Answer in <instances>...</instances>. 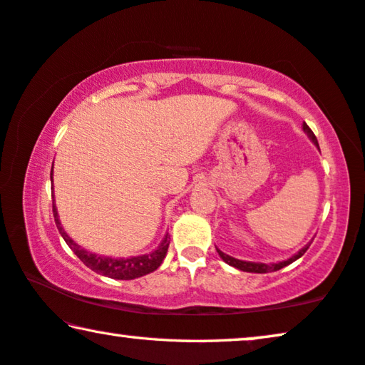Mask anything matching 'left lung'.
<instances>
[{
    "mask_svg": "<svg viewBox=\"0 0 365 365\" xmlns=\"http://www.w3.org/2000/svg\"><path fill=\"white\" fill-rule=\"evenodd\" d=\"M303 130H304V134L308 135L309 139H312V143L317 145V148L319 149V145H318V139H317V135L313 134V130L308 128V124L307 123H303ZM312 244V242H309ZM309 244H307V246L304 247H302L300 251H298L297 254H293L290 259H287V260H282V262H277V264H262V262H249V260H239V259H235V257H231V255H227V254H225L222 251H220V249L216 247V251H217V254H220V257L225 260V262L227 264V265H231V267H236V269H239V270H242V272H251V274H267V272H275V270H280V269H284V267H287L288 264H292V262H295L297 259H300L302 255L308 251V247H309Z\"/></svg>",
    "mask_w": 365,
    "mask_h": 365,
    "instance_id": "8db88e82",
    "label": "left lung"
}]
</instances>
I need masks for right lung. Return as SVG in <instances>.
Instances as JSON below:
<instances>
[{"label": "right lung", "mask_w": 365, "mask_h": 365, "mask_svg": "<svg viewBox=\"0 0 365 365\" xmlns=\"http://www.w3.org/2000/svg\"><path fill=\"white\" fill-rule=\"evenodd\" d=\"M52 172H53V164H52ZM52 172H51V180L52 178ZM52 210H53V220H56L57 230L61 232L63 241L67 242V246L72 249L75 255L83 262L86 267H90L93 272L100 275L110 277V279H116V280H133L138 279V277L148 275L150 272H154L160 267L162 260L167 255V249L168 244H170V237L168 235L164 237V241L160 242V246L152 251L149 254H143V255H135V257H106V255H98L90 251H86L85 247L78 246L77 242L70 237L67 232L63 231V227L61 225V220H58V213L56 208V203L52 200Z\"/></svg>", "instance_id": "add662e5"}]
</instances>
